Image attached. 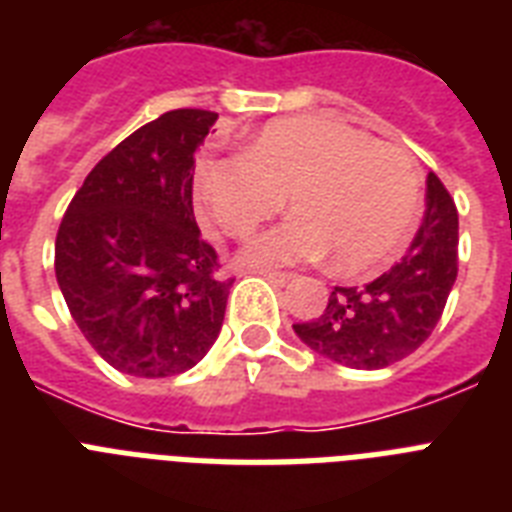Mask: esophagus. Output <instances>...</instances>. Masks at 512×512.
Listing matches in <instances>:
<instances>
[{"instance_id": "34e87169", "label": "esophagus", "mask_w": 512, "mask_h": 512, "mask_svg": "<svg viewBox=\"0 0 512 512\" xmlns=\"http://www.w3.org/2000/svg\"><path fill=\"white\" fill-rule=\"evenodd\" d=\"M255 273H260V276H265V279L271 281V284H276V287H284V284H289V281H292V273L263 271V268H260V271H255Z\"/></svg>"}]
</instances>
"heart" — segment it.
<instances>
[{"instance_id": "1", "label": "heart", "mask_w": 512, "mask_h": 512, "mask_svg": "<svg viewBox=\"0 0 512 512\" xmlns=\"http://www.w3.org/2000/svg\"><path fill=\"white\" fill-rule=\"evenodd\" d=\"M284 196L292 217L252 241L241 263L273 268L329 252L337 271H364L412 231L420 172L401 146L321 116L271 122L241 156H207L193 170L201 215L231 239L252 236Z\"/></svg>"}]
</instances>
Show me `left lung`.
<instances>
[{"mask_svg":"<svg viewBox=\"0 0 512 512\" xmlns=\"http://www.w3.org/2000/svg\"><path fill=\"white\" fill-rule=\"evenodd\" d=\"M457 231L454 199L430 172L425 217L409 252L366 287H335L319 319L292 327L297 337L353 369H385L412 356L436 329L457 279Z\"/></svg>","mask_w":512,"mask_h":512,"instance_id":"1","label":"left lung"}]
</instances>
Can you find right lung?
<instances>
[{
  "label": "right lung",
  "instance_id": "obj_1",
  "mask_svg": "<svg viewBox=\"0 0 512 512\" xmlns=\"http://www.w3.org/2000/svg\"><path fill=\"white\" fill-rule=\"evenodd\" d=\"M215 111L177 108L108 151L68 204L55 276L71 319L103 361L172 377L207 356L233 279L193 217V154Z\"/></svg>",
  "mask_w": 512,
  "mask_h": 512
}]
</instances>
